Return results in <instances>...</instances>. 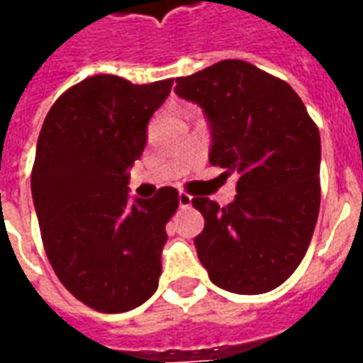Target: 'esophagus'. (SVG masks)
Segmentation results:
<instances>
[{
  "label": "esophagus",
  "instance_id": "obj_1",
  "mask_svg": "<svg viewBox=\"0 0 363 363\" xmlns=\"http://www.w3.org/2000/svg\"><path fill=\"white\" fill-rule=\"evenodd\" d=\"M190 204H192V196L186 194V192H179V206L181 208H190Z\"/></svg>",
  "mask_w": 363,
  "mask_h": 363
}]
</instances>
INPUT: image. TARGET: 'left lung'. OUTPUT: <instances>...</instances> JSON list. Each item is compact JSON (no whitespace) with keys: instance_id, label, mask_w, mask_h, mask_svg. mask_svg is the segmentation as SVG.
<instances>
[{"instance_id":"left-lung-1","label":"left lung","mask_w":363,"mask_h":363,"mask_svg":"<svg viewBox=\"0 0 363 363\" xmlns=\"http://www.w3.org/2000/svg\"><path fill=\"white\" fill-rule=\"evenodd\" d=\"M174 93L204 111L210 163L235 173L225 208L192 198L204 216L198 259L221 289L257 296L294 274L311 243L320 204V135L288 83L243 60L179 77Z\"/></svg>"}]
</instances>
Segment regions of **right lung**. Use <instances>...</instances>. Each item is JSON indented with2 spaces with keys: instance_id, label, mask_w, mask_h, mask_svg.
Instances as JSON below:
<instances>
[{
  "instance_id": "1",
  "label": "right lung",
  "mask_w": 363,
  "mask_h": 363,
  "mask_svg": "<svg viewBox=\"0 0 363 363\" xmlns=\"http://www.w3.org/2000/svg\"><path fill=\"white\" fill-rule=\"evenodd\" d=\"M171 87L173 79L134 85L93 75L44 118L30 174L44 251L67 291L95 311H130L159 286L179 192L163 186L130 200L128 182Z\"/></svg>"
}]
</instances>
